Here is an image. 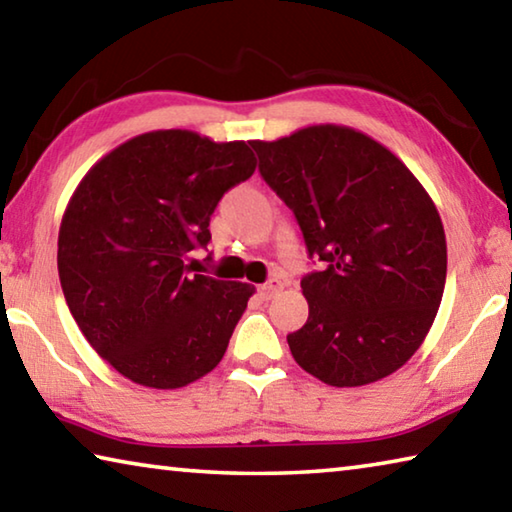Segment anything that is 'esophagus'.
<instances>
[{
	"instance_id": "34e87169",
	"label": "esophagus",
	"mask_w": 512,
	"mask_h": 512,
	"mask_svg": "<svg viewBox=\"0 0 512 512\" xmlns=\"http://www.w3.org/2000/svg\"><path fill=\"white\" fill-rule=\"evenodd\" d=\"M280 291H282V284L277 280H271V282H266V284H262V287H259V296H262V300H271Z\"/></svg>"
}]
</instances>
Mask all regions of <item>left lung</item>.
<instances>
[{
	"mask_svg": "<svg viewBox=\"0 0 512 512\" xmlns=\"http://www.w3.org/2000/svg\"><path fill=\"white\" fill-rule=\"evenodd\" d=\"M262 173L325 271L302 277L309 318L287 336L293 359L327 386L400 370L438 314L447 277L440 214L409 167L370 135L316 124L250 142Z\"/></svg>",
	"mask_w": 512,
	"mask_h": 512,
	"instance_id": "obj_1",
	"label": "left lung"
}]
</instances>
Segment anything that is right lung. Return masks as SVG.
Instances as JSON below:
<instances>
[{"instance_id": "obj_1", "label": "right lung", "mask_w": 512, "mask_h": 512, "mask_svg": "<svg viewBox=\"0 0 512 512\" xmlns=\"http://www.w3.org/2000/svg\"><path fill=\"white\" fill-rule=\"evenodd\" d=\"M246 142L183 128L142 133L85 173L58 230V275L88 343L146 388H183L228 350L248 282L187 266L221 196L255 173Z\"/></svg>"}]
</instances>
